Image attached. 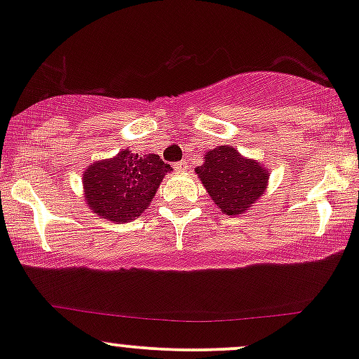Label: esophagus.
Wrapping results in <instances>:
<instances>
[{
    "instance_id": "34e87169",
    "label": "esophagus",
    "mask_w": 359,
    "mask_h": 359,
    "mask_svg": "<svg viewBox=\"0 0 359 359\" xmlns=\"http://www.w3.org/2000/svg\"><path fill=\"white\" fill-rule=\"evenodd\" d=\"M175 169H176V171H187V169H188V163H187V161H180V163H176L175 164Z\"/></svg>"
}]
</instances>
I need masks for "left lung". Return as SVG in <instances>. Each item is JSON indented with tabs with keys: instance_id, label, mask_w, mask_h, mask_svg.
<instances>
[{
	"instance_id": "left-lung-1",
	"label": "left lung",
	"mask_w": 359,
	"mask_h": 359,
	"mask_svg": "<svg viewBox=\"0 0 359 359\" xmlns=\"http://www.w3.org/2000/svg\"><path fill=\"white\" fill-rule=\"evenodd\" d=\"M195 171L212 200L227 215L248 210L267 188V169L226 145L209 150L205 163Z\"/></svg>"
}]
</instances>
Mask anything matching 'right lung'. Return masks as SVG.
<instances>
[{
    "label": "right lung",
    "instance_id": "obj_1",
    "mask_svg": "<svg viewBox=\"0 0 359 359\" xmlns=\"http://www.w3.org/2000/svg\"><path fill=\"white\" fill-rule=\"evenodd\" d=\"M171 171L157 154L140 157L123 150L116 157L92 164L83 175L86 200L102 219L128 222L152 202L164 175Z\"/></svg>",
    "mask_w": 359,
    "mask_h": 359
}]
</instances>
